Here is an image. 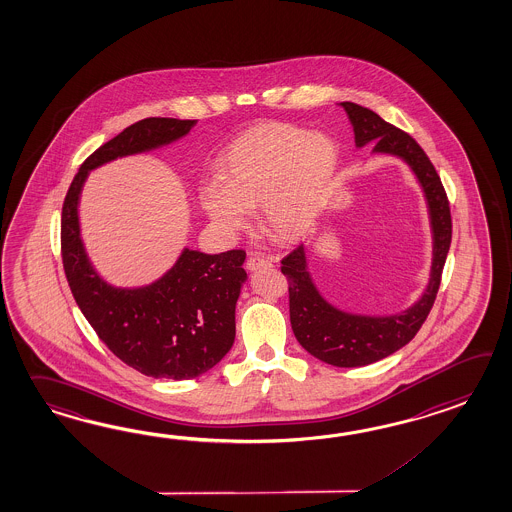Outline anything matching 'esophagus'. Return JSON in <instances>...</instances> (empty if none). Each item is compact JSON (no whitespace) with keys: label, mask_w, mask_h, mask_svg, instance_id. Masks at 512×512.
<instances>
[{"label":"esophagus","mask_w":512,"mask_h":512,"mask_svg":"<svg viewBox=\"0 0 512 512\" xmlns=\"http://www.w3.org/2000/svg\"><path fill=\"white\" fill-rule=\"evenodd\" d=\"M273 263L271 260H267V258H262V256H256V254H250L249 258H247V269L249 271H258V269H263V267H271Z\"/></svg>","instance_id":"esophagus-1"}]
</instances>
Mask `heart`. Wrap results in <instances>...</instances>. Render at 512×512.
Here are the masks:
<instances>
[{
    "mask_svg": "<svg viewBox=\"0 0 512 512\" xmlns=\"http://www.w3.org/2000/svg\"><path fill=\"white\" fill-rule=\"evenodd\" d=\"M341 153L332 136L291 123H260L226 149L219 180L199 188V206L223 238L249 225L260 206L269 238L295 243L319 221L339 171Z\"/></svg>",
    "mask_w": 512,
    "mask_h": 512,
    "instance_id": "obj_1",
    "label": "heart"
}]
</instances>
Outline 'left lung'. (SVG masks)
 Here are the masks:
<instances>
[{
	"label": "left lung",
	"mask_w": 512,
	"mask_h": 512,
	"mask_svg": "<svg viewBox=\"0 0 512 512\" xmlns=\"http://www.w3.org/2000/svg\"><path fill=\"white\" fill-rule=\"evenodd\" d=\"M339 105L350 119L357 149L372 145V155L400 158L415 175L426 201L431 230V265L426 287L409 308L389 315L350 313L328 302L309 271L306 245H300L282 260V273L289 282L291 328L298 343L328 365L352 369L391 356L407 345L426 321L452 243V217L435 167L409 134L369 108L350 101Z\"/></svg>",
	"instance_id": "obj_1"
}]
</instances>
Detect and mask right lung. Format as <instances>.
I'll return each instance as SVG.
<instances>
[{"label":"right lung","mask_w":512,"mask_h":512,"mask_svg":"<svg viewBox=\"0 0 512 512\" xmlns=\"http://www.w3.org/2000/svg\"><path fill=\"white\" fill-rule=\"evenodd\" d=\"M195 119L147 118L119 132L84 160L62 206V263L77 306L99 339L145 376L191 380L228 354L236 304L247 282L245 252L180 250L153 282L114 286L90 260L81 236V193L92 171L119 158L147 155L190 134Z\"/></svg>","instance_id":"add662e5"}]
</instances>
